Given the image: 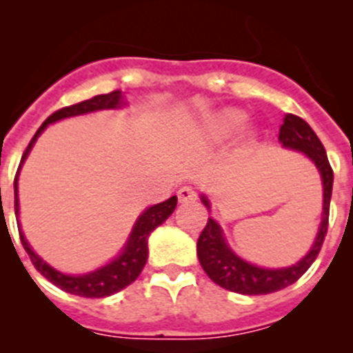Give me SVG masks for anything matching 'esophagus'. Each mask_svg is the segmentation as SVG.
Masks as SVG:
<instances>
[{
  "label": "esophagus",
  "mask_w": 353,
  "mask_h": 353,
  "mask_svg": "<svg viewBox=\"0 0 353 353\" xmlns=\"http://www.w3.org/2000/svg\"><path fill=\"white\" fill-rule=\"evenodd\" d=\"M196 191L192 189V187H180L179 191V201L180 203H189V201H194L196 199Z\"/></svg>",
  "instance_id": "1"
}]
</instances>
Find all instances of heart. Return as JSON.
I'll return each instance as SVG.
<instances>
[{
  "instance_id": "obj_1",
  "label": "heart",
  "mask_w": 353,
  "mask_h": 353,
  "mask_svg": "<svg viewBox=\"0 0 353 353\" xmlns=\"http://www.w3.org/2000/svg\"><path fill=\"white\" fill-rule=\"evenodd\" d=\"M245 114L240 111V109H223L217 114H214L210 120V132L215 136H221V138H226L230 134L236 132L240 129V125L244 123Z\"/></svg>"
}]
</instances>
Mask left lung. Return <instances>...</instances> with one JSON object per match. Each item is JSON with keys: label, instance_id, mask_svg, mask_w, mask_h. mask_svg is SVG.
<instances>
[{"label": "left lung", "instance_id": "1", "mask_svg": "<svg viewBox=\"0 0 353 353\" xmlns=\"http://www.w3.org/2000/svg\"><path fill=\"white\" fill-rule=\"evenodd\" d=\"M279 141L283 143L285 148L299 150V152L307 155L320 171L323 183L322 223L318 228V235L314 239L313 248L307 251V254L301 261H297L292 267H285V269H265V267H258V265H252L236 256L235 252L230 249V245L226 244L223 230L217 224V221L208 217L207 226L203 228V232L198 239L199 263L215 285L223 286L230 292L242 293V295H265V293L277 292V290L293 285L316 260L318 252L322 249L323 239L327 235L334 173H332L322 141L318 139L313 129L295 114H286L285 120H283V125L279 129ZM201 201L210 212V201L207 199V196H201Z\"/></svg>", "mask_w": 353, "mask_h": 353}]
</instances>
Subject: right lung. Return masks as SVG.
Returning a JSON list of instances; mask_svg holds the SVG:
<instances>
[{
  "label": "right lung",
  "instance_id": "obj_1",
  "mask_svg": "<svg viewBox=\"0 0 353 353\" xmlns=\"http://www.w3.org/2000/svg\"><path fill=\"white\" fill-rule=\"evenodd\" d=\"M123 105V93L120 90H114L111 93H105V95H97L88 99V101H83L79 104L67 105V108L58 109L56 113H52L48 120L43 121L40 129L37 130L33 139L28 145L26 152L23 154L21 159V166H23L24 159L28 157L30 150L35 145L37 138H39L42 130L52 123V121L63 120V118L77 117V114H86L93 113V111H101V109H117ZM19 166V170H21ZM17 174H15L14 180V194H15V215L19 217V198H17ZM174 207H176V196H171L170 199L162 201V203L154 205V207L146 208L141 215L138 217L136 224L132 228V233H130L129 240H127L123 251L114 258L111 263L104 265L101 269L93 270V272L83 274V276H67L63 272H58L56 269H52L51 265H48L42 258L37 254L33 249L30 248L28 240L24 239L23 232H19L21 236V242H23V248L26 249L28 256H30L31 263L35 265V269L42 274L48 281H51L52 285H56L58 288H61L63 292L72 293V295H79V297H88V299H102L109 297L113 293L120 292L125 286H129L130 283H134L138 279V276L141 274L143 267L146 263V258H148V236L150 233L154 232L159 224H162L164 221L173 214Z\"/></svg>",
  "mask_w": 353,
  "mask_h": 353
}]
</instances>
